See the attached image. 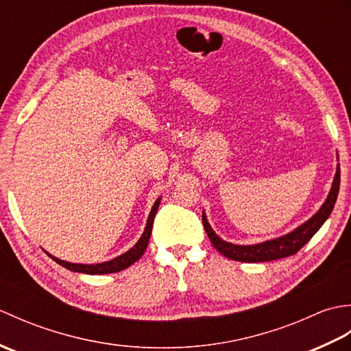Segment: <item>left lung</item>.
Masks as SVG:
<instances>
[{"label":"left lung","mask_w":351,"mask_h":351,"mask_svg":"<svg viewBox=\"0 0 351 351\" xmlns=\"http://www.w3.org/2000/svg\"><path fill=\"white\" fill-rule=\"evenodd\" d=\"M339 181H341V173H339V164H338L329 196H327L326 202L322 205V208H319V210L312 215L308 221H304L303 225L295 228L293 232L282 235L279 238H274V240H268V241L252 244V245H238V244L228 243L225 240H221L219 235H215L213 228L210 226V223L206 220L205 213L202 214L204 228L206 230L208 237H210V241L213 243L214 247L217 249L221 255H225L226 258L232 261H240V263H267V261L291 256L299 252L303 245L317 234V230L324 225V221L329 219V215L338 197Z\"/></svg>","instance_id":"left-lung-1"}]
</instances>
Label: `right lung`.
Here are the masks:
<instances>
[{
    "instance_id": "right-lung-1",
    "label": "right lung",
    "mask_w": 351,
    "mask_h": 351,
    "mask_svg": "<svg viewBox=\"0 0 351 351\" xmlns=\"http://www.w3.org/2000/svg\"><path fill=\"white\" fill-rule=\"evenodd\" d=\"M160 200L161 197L156 199V202L154 204L151 213H149V217L146 221V228H145V232L141 234L140 240L136 243V245H132V247L125 252L123 255L117 256L111 261H107V263H101V264H73V263H68V261H62L56 256H52L48 253V256L51 259H54L57 264L63 265L64 268H68L71 271H77V273H86V274H108V273H117V271H122L125 268H128L130 265H132L136 261H138L143 255L147 244H149V238H151L152 234V225H154V219H155V214L158 211V206H160Z\"/></svg>"
}]
</instances>
